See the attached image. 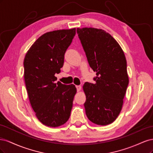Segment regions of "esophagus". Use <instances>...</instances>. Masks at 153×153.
I'll return each instance as SVG.
<instances>
[{"label":"esophagus","instance_id":"esophagus-1","mask_svg":"<svg viewBox=\"0 0 153 153\" xmlns=\"http://www.w3.org/2000/svg\"><path fill=\"white\" fill-rule=\"evenodd\" d=\"M76 88L77 91H80L81 90L82 87H81L80 85H76Z\"/></svg>","mask_w":153,"mask_h":153}]
</instances>
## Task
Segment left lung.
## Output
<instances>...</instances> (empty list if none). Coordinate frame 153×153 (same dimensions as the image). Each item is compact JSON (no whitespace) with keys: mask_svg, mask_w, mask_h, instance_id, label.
I'll return each mask as SVG.
<instances>
[{"mask_svg":"<svg viewBox=\"0 0 153 153\" xmlns=\"http://www.w3.org/2000/svg\"><path fill=\"white\" fill-rule=\"evenodd\" d=\"M90 67L96 72L95 84L85 82V114L101 126L113 123L121 112L129 84L123 51L108 32L94 28L76 29Z\"/></svg>","mask_w":153,"mask_h":153,"instance_id":"obj_1","label":"left lung"}]
</instances>
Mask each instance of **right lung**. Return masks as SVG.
<instances>
[{
  "instance_id": "1",
  "label": "right lung",
  "mask_w": 153,
  "mask_h": 153,
  "mask_svg": "<svg viewBox=\"0 0 153 153\" xmlns=\"http://www.w3.org/2000/svg\"><path fill=\"white\" fill-rule=\"evenodd\" d=\"M76 29L48 32L37 39L24 61V80L32 109L45 126L58 127L70 116L76 89L73 84L55 83L63 66L64 54Z\"/></svg>"
}]
</instances>
